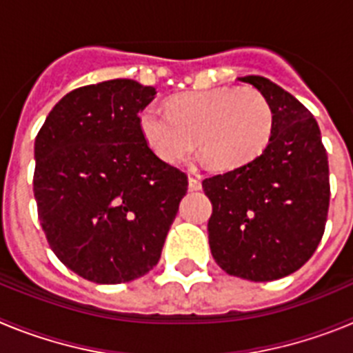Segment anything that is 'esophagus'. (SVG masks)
<instances>
[{
    "label": "esophagus",
    "mask_w": 353,
    "mask_h": 353,
    "mask_svg": "<svg viewBox=\"0 0 353 353\" xmlns=\"http://www.w3.org/2000/svg\"><path fill=\"white\" fill-rule=\"evenodd\" d=\"M189 189H191V191H199V189H201V179H199V174L192 173L191 176H189Z\"/></svg>",
    "instance_id": "esophagus-1"
}]
</instances>
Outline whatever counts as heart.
Segmentation results:
<instances>
[{"mask_svg": "<svg viewBox=\"0 0 353 353\" xmlns=\"http://www.w3.org/2000/svg\"><path fill=\"white\" fill-rule=\"evenodd\" d=\"M139 129L150 148L170 164L185 161L198 138L208 164L233 170L269 145L274 111L267 97L252 86H221L173 97L168 111L146 105L139 113Z\"/></svg>", "mask_w": 353, "mask_h": 353, "instance_id": "heart-1", "label": "heart"}]
</instances>
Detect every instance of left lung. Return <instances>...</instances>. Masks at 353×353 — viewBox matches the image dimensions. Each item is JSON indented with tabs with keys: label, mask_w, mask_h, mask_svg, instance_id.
Instances as JSON below:
<instances>
[{
	"label": "left lung",
	"mask_w": 353,
	"mask_h": 353,
	"mask_svg": "<svg viewBox=\"0 0 353 353\" xmlns=\"http://www.w3.org/2000/svg\"><path fill=\"white\" fill-rule=\"evenodd\" d=\"M274 111L269 145L235 170L203 180L212 201L208 244L230 276L274 281L313 256L327 223L329 161L313 114L261 76L239 77Z\"/></svg>",
	"instance_id": "obj_1"
}]
</instances>
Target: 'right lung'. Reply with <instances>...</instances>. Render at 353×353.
<instances>
[{"label":"right lung","instance_id":"1","mask_svg":"<svg viewBox=\"0 0 353 353\" xmlns=\"http://www.w3.org/2000/svg\"><path fill=\"white\" fill-rule=\"evenodd\" d=\"M155 93L132 79L81 86L37 134L33 192L46 239L65 267L99 285L154 269L187 192V174L139 129Z\"/></svg>","mask_w":353,"mask_h":353}]
</instances>
